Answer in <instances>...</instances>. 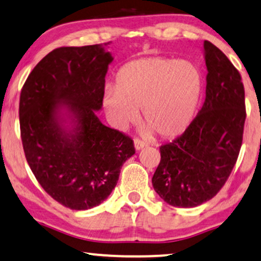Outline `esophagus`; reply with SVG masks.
Here are the masks:
<instances>
[{"instance_id":"1","label":"esophagus","mask_w":261,"mask_h":261,"mask_svg":"<svg viewBox=\"0 0 261 261\" xmlns=\"http://www.w3.org/2000/svg\"><path fill=\"white\" fill-rule=\"evenodd\" d=\"M134 144H135V149L136 150H141V149H143L144 147H147L146 142L140 140V138H135Z\"/></svg>"}]
</instances>
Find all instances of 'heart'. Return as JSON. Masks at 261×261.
Masks as SVG:
<instances>
[{
  "label": "heart",
  "instance_id": "obj_1",
  "mask_svg": "<svg viewBox=\"0 0 261 261\" xmlns=\"http://www.w3.org/2000/svg\"><path fill=\"white\" fill-rule=\"evenodd\" d=\"M202 95V74L195 65L167 58H143L118 72L115 89H107L103 107L119 130L138 119L142 133L164 140L180 136L193 123Z\"/></svg>",
  "mask_w": 261,
  "mask_h": 261
}]
</instances>
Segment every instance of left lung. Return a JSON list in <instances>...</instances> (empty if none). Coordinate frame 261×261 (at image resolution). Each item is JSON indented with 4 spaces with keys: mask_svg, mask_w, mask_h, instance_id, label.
Listing matches in <instances>:
<instances>
[{
    "mask_svg": "<svg viewBox=\"0 0 261 261\" xmlns=\"http://www.w3.org/2000/svg\"><path fill=\"white\" fill-rule=\"evenodd\" d=\"M206 98L199 114L171 143L160 147L161 160L151 183L171 206L196 207L217 195L239 156L246 120L245 88L235 66L208 41Z\"/></svg>",
    "mask_w": 261,
    "mask_h": 261,
    "instance_id": "8db88e82",
    "label": "left lung"
}]
</instances>
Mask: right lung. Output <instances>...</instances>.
<instances>
[{
    "instance_id": "obj_1",
    "label": "right lung",
    "mask_w": 261,
    "mask_h": 261,
    "mask_svg": "<svg viewBox=\"0 0 261 261\" xmlns=\"http://www.w3.org/2000/svg\"><path fill=\"white\" fill-rule=\"evenodd\" d=\"M107 44L61 47L36 65L21 89L19 120L28 164L43 189L71 210L110 196L134 142L101 123Z\"/></svg>"
}]
</instances>
